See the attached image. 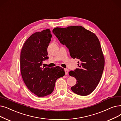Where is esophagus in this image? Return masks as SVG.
Wrapping results in <instances>:
<instances>
[{
    "mask_svg": "<svg viewBox=\"0 0 121 121\" xmlns=\"http://www.w3.org/2000/svg\"><path fill=\"white\" fill-rule=\"evenodd\" d=\"M65 75H68V70L67 69H65Z\"/></svg>",
    "mask_w": 121,
    "mask_h": 121,
    "instance_id": "obj_1",
    "label": "esophagus"
}]
</instances>
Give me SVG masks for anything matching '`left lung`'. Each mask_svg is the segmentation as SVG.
Wrapping results in <instances>:
<instances>
[{"instance_id":"obj_1","label":"left lung","mask_w":121,"mask_h":121,"mask_svg":"<svg viewBox=\"0 0 121 121\" xmlns=\"http://www.w3.org/2000/svg\"><path fill=\"white\" fill-rule=\"evenodd\" d=\"M53 33L69 49L71 57L80 60L79 68L69 72L70 76L77 80L71 90L80 95H90L99 84L104 67V58L98 38L79 26L56 27Z\"/></svg>"}]
</instances>
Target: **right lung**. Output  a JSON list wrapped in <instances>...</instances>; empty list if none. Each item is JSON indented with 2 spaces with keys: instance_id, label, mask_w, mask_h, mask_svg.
Here are the masks:
<instances>
[{
  "instance_id": "right-lung-1",
  "label": "right lung",
  "mask_w": 121,
  "mask_h": 121,
  "mask_svg": "<svg viewBox=\"0 0 121 121\" xmlns=\"http://www.w3.org/2000/svg\"><path fill=\"white\" fill-rule=\"evenodd\" d=\"M52 35L50 30L33 33L23 45L20 56L22 76L27 88L38 97L51 94L56 80L65 72L59 67H42L48 59L47 48Z\"/></svg>"
}]
</instances>
